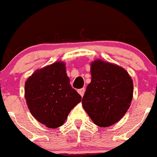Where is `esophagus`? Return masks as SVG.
I'll list each match as a JSON object with an SVG mask.
<instances>
[{
    "label": "esophagus",
    "mask_w": 157,
    "mask_h": 157,
    "mask_svg": "<svg viewBox=\"0 0 157 157\" xmlns=\"http://www.w3.org/2000/svg\"><path fill=\"white\" fill-rule=\"evenodd\" d=\"M85 88H81V89H78V92L79 93V94H80V95L82 97V96L84 95V94H85Z\"/></svg>",
    "instance_id": "1"
}]
</instances>
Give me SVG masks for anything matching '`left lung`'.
Segmentation results:
<instances>
[{
    "instance_id": "left-lung-1",
    "label": "left lung",
    "mask_w": 157,
    "mask_h": 157,
    "mask_svg": "<svg viewBox=\"0 0 157 157\" xmlns=\"http://www.w3.org/2000/svg\"><path fill=\"white\" fill-rule=\"evenodd\" d=\"M90 71L91 81L82 98V106L96 125L110 127L129 109L133 80L121 66L99 59L91 62Z\"/></svg>"
}]
</instances>
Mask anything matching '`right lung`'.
<instances>
[{
	"label": "right lung",
	"mask_w": 157,
	"mask_h": 157,
	"mask_svg": "<svg viewBox=\"0 0 157 157\" xmlns=\"http://www.w3.org/2000/svg\"><path fill=\"white\" fill-rule=\"evenodd\" d=\"M24 97L31 114L49 128L61 127L82 101L72 88L66 64L59 61L36 69L25 82Z\"/></svg>",
	"instance_id": "add662e5"
}]
</instances>
